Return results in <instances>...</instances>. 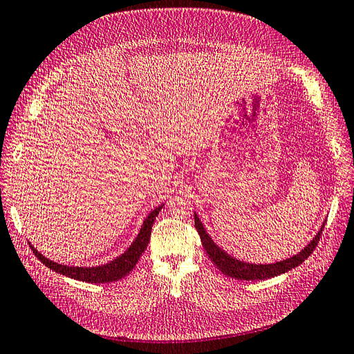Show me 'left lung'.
Wrapping results in <instances>:
<instances>
[{"mask_svg": "<svg viewBox=\"0 0 354 354\" xmlns=\"http://www.w3.org/2000/svg\"><path fill=\"white\" fill-rule=\"evenodd\" d=\"M195 227L201 236L203 250L207 251L211 261L217 266V269L223 272V274H226L232 277V279H238V281H264V279H269V277L279 276L288 270L295 269L297 266L301 264L307 257L315 251L317 242L320 239V234L324 232L325 224L320 227L313 241L310 242L303 251H299L297 255H292L291 259H286L283 261H276L273 264L243 263L241 260L234 259V257L229 255L227 252H224L217 243H214V241L207 233L205 227H203V224L201 223L196 214H195Z\"/></svg>", "mask_w": 354, "mask_h": 354, "instance_id": "8db88e82", "label": "left lung"}]
</instances>
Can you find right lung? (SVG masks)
<instances>
[{
	"label": "right lung",
	"instance_id": "add662e5",
	"mask_svg": "<svg viewBox=\"0 0 354 354\" xmlns=\"http://www.w3.org/2000/svg\"><path fill=\"white\" fill-rule=\"evenodd\" d=\"M162 207L164 205L156 207L146 217L140 232H138L137 238L130 245V248H128L122 255L116 257L113 261L106 263L103 266H97V267H71V266L59 264V263H55V261L46 259V257L39 254L32 245H30V250L34 251L37 259L42 264H46L48 269L55 270L60 274H65L68 277H72V279L88 282V283H106V282L120 281V279H122L124 276H127L134 269L138 259H140V255L147 248L149 239H151V232H152L153 221L158 216V212L162 209Z\"/></svg>",
	"mask_w": 354,
	"mask_h": 354
}]
</instances>
